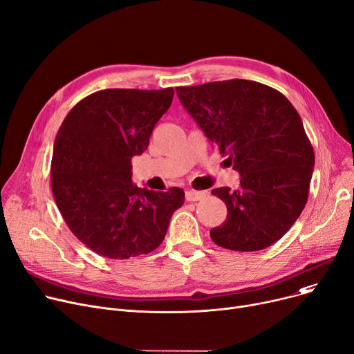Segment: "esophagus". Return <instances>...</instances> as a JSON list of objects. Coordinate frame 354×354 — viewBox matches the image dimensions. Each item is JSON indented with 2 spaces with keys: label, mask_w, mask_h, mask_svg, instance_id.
I'll return each mask as SVG.
<instances>
[{
  "label": "esophagus",
  "mask_w": 354,
  "mask_h": 354,
  "mask_svg": "<svg viewBox=\"0 0 354 354\" xmlns=\"http://www.w3.org/2000/svg\"><path fill=\"white\" fill-rule=\"evenodd\" d=\"M185 196H187V201H189V202H195V201H201V199H203L207 196V194L205 192H202V191H187V194H185Z\"/></svg>",
  "instance_id": "esophagus-1"
}]
</instances>
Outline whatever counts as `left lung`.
<instances>
[{
	"instance_id": "left-lung-1",
	"label": "left lung",
	"mask_w": 354,
	"mask_h": 354,
	"mask_svg": "<svg viewBox=\"0 0 354 354\" xmlns=\"http://www.w3.org/2000/svg\"><path fill=\"white\" fill-rule=\"evenodd\" d=\"M176 95L241 176L238 189L212 191L228 209L212 241L247 252L272 245L307 203L314 151L300 115L283 93L243 79L176 87Z\"/></svg>"
}]
</instances>
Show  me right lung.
<instances>
[{"mask_svg":"<svg viewBox=\"0 0 354 354\" xmlns=\"http://www.w3.org/2000/svg\"><path fill=\"white\" fill-rule=\"evenodd\" d=\"M174 88H106L74 106L51 159V189L70 231L99 255L126 259L156 250L185 192H155L132 182Z\"/></svg>","mask_w":354,"mask_h":354,"instance_id":"add662e5","label":"right lung"}]
</instances>
